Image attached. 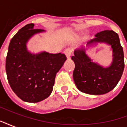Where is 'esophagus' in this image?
Instances as JSON below:
<instances>
[{"instance_id": "1", "label": "esophagus", "mask_w": 127, "mask_h": 127, "mask_svg": "<svg viewBox=\"0 0 127 127\" xmlns=\"http://www.w3.org/2000/svg\"><path fill=\"white\" fill-rule=\"evenodd\" d=\"M64 54L66 55V58H70V56L71 55V53H72V50L71 48H67L66 50L64 51Z\"/></svg>"}]
</instances>
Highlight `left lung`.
Instances as JSON below:
<instances>
[{"label": "left lung", "instance_id": "8db88e82", "mask_svg": "<svg viewBox=\"0 0 127 127\" xmlns=\"http://www.w3.org/2000/svg\"><path fill=\"white\" fill-rule=\"evenodd\" d=\"M87 46L103 43L111 45L113 60L110 66L104 67L96 63L86 53L84 47L74 51L71 59L75 63L73 80L78 90L84 93L100 95L113 90L123 75L125 62L123 47L119 36L113 31H104L95 34Z\"/></svg>", "mask_w": 127, "mask_h": 127}]
</instances>
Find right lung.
Returning <instances> with one entry per match:
<instances>
[{"label": "right lung", "instance_id": "1", "mask_svg": "<svg viewBox=\"0 0 127 127\" xmlns=\"http://www.w3.org/2000/svg\"><path fill=\"white\" fill-rule=\"evenodd\" d=\"M29 24L10 41L6 58L7 80L15 95L22 101L37 103L47 98L53 90L56 73L66 61L64 54L41 52L32 54L27 49L29 39L44 30L33 29Z\"/></svg>", "mask_w": 127, "mask_h": 127}]
</instances>
